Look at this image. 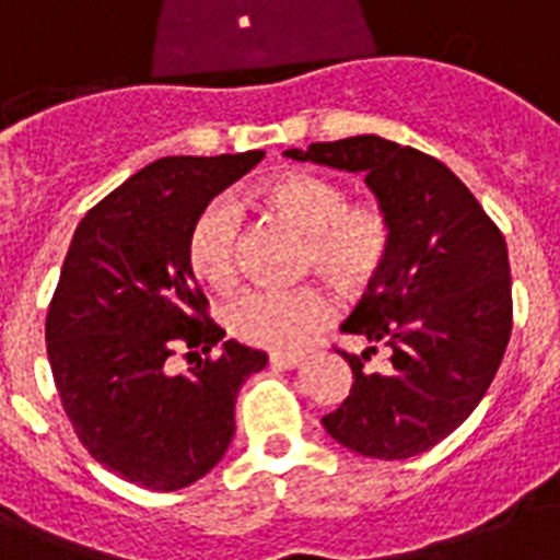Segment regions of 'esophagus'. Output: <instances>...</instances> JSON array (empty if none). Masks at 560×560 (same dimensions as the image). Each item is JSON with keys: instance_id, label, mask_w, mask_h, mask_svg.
<instances>
[{"instance_id": "1", "label": "esophagus", "mask_w": 560, "mask_h": 560, "mask_svg": "<svg viewBox=\"0 0 560 560\" xmlns=\"http://www.w3.org/2000/svg\"><path fill=\"white\" fill-rule=\"evenodd\" d=\"M302 354H279V351H276V354H270V363L276 369H296V366H302Z\"/></svg>"}]
</instances>
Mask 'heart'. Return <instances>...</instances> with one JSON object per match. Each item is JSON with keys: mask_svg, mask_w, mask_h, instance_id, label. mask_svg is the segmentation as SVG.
<instances>
[{"mask_svg": "<svg viewBox=\"0 0 560 560\" xmlns=\"http://www.w3.org/2000/svg\"><path fill=\"white\" fill-rule=\"evenodd\" d=\"M267 202L307 235V264L319 267L340 288H363L381 272L389 255L392 232L386 214L372 206H349L346 188L316 174H293L267 188ZM244 211L235 197L220 194L194 218L188 258L209 284H229L241 258ZM337 314L334 299L316 284L281 288L253 284L226 307L235 337L272 351L305 346Z\"/></svg>", "mask_w": 560, "mask_h": 560, "instance_id": "heart-1", "label": "heart"}]
</instances>
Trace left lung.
I'll return each instance as SVG.
<instances>
[{
  "mask_svg": "<svg viewBox=\"0 0 560 560\" xmlns=\"http://www.w3.org/2000/svg\"><path fill=\"white\" fill-rule=\"evenodd\" d=\"M299 162L363 174L392 244L366 296L340 325L366 337L349 354V398L323 416L331 439L372 459L430 451L477 409L512 337V270L503 232L444 162L381 136L284 151ZM389 373L362 369L376 342Z\"/></svg>",
  "mask_w": 560,
  "mask_h": 560,
  "instance_id": "8db88e82",
  "label": "left lung"
}]
</instances>
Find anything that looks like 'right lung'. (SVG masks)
<instances>
[{
    "instance_id": "add662e5",
    "label": "right lung",
    "mask_w": 560,
    "mask_h": 560,
    "mask_svg": "<svg viewBox=\"0 0 560 560\" xmlns=\"http://www.w3.org/2000/svg\"><path fill=\"white\" fill-rule=\"evenodd\" d=\"M264 151L165 156L109 191L74 229L48 305L46 342L66 416L95 462L151 491L206 477L235 435L237 389L267 354L209 319L194 279L188 232ZM191 348L198 366L170 372Z\"/></svg>"
}]
</instances>
